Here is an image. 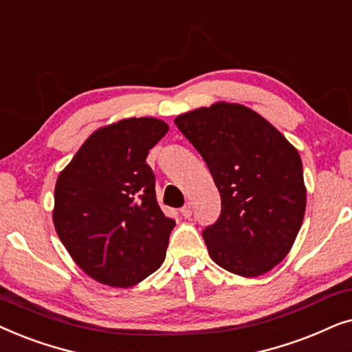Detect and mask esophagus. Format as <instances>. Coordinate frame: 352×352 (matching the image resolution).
<instances>
[{
	"instance_id": "esophagus-1",
	"label": "esophagus",
	"mask_w": 352,
	"mask_h": 352,
	"mask_svg": "<svg viewBox=\"0 0 352 352\" xmlns=\"http://www.w3.org/2000/svg\"><path fill=\"white\" fill-rule=\"evenodd\" d=\"M180 212H182V215H184L185 219H190V217H191V214H193V206H191V203L185 204L184 208L180 209Z\"/></svg>"
}]
</instances>
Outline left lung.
<instances>
[{
	"label": "left lung",
	"mask_w": 352,
	"mask_h": 352,
	"mask_svg": "<svg viewBox=\"0 0 352 352\" xmlns=\"http://www.w3.org/2000/svg\"><path fill=\"white\" fill-rule=\"evenodd\" d=\"M206 161L222 210L203 236L215 264L259 277L292 250L306 210L296 148L250 107L217 102L175 119Z\"/></svg>",
	"instance_id": "1"
}]
</instances>
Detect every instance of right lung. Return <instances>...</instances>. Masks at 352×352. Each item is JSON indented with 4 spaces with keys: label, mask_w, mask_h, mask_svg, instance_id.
<instances>
[{
    "label": "right lung",
    "mask_w": 352,
    "mask_h": 352,
    "mask_svg": "<svg viewBox=\"0 0 352 352\" xmlns=\"http://www.w3.org/2000/svg\"><path fill=\"white\" fill-rule=\"evenodd\" d=\"M166 122L132 117L96 130L59 173L53 222L59 240L88 277L133 287L166 259L175 220L156 199L149 149Z\"/></svg>",
    "instance_id": "1"
}]
</instances>
